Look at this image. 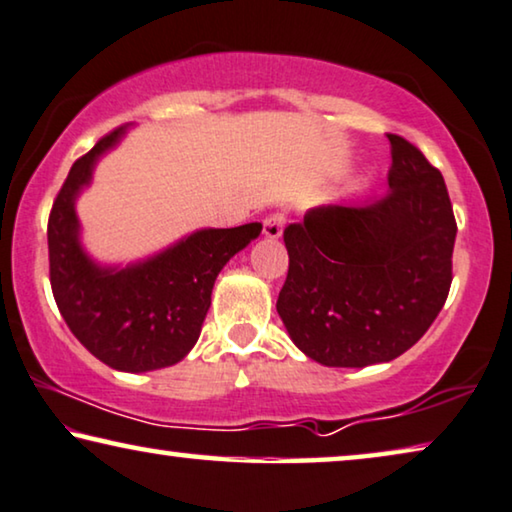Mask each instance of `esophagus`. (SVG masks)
Masks as SVG:
<instances>
[{"mask_svg":"<svg viewBox=\"0 0 512 512\" xmlns=\"http://www.w3.org/2000/svg\"><path fill=\"white\" fill-rule=\"evenodd\" d=\"M283 227H285V215L273 213L264 220L262 232H264L266 239H280V236H283Z\"/></svg>","mask_w":512,"mask_h":512,"instance_id":"esophagus-1","label":"esophagus"}]
</instances>
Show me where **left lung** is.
<instances>
[{
	"instance_id": "left-lung-1",
	"label": "left lung",
	"mask_w": 512,
	"mask_h": 512,
	"mask_svg": "<svg viewBox=\"0 0 512 512\" xmlns=\"http://www.w3.org/2000/svg\"><path fill=\"white\" fill-rule=\"evenodd\" d=\"M385 197L318 206L285 229L290 269L278 315L322 366L392 362L420 341L448 299L457 222L441 171L387 134Z\"/></svg>"
}]
</instances>
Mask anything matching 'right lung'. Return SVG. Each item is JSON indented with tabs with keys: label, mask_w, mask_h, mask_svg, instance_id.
Here are the masks:
<instances>
[{
	"label": "right lung",
	"mask_w": 512,
	"mask_h": 512,
	"mask_svg": "<svg viewBox=\"0 0 512 512\" xmlns=\"http://www.w3.org/2000/svg\"><path fill=\"white\" fill-rule=\"evenodd\" d=\"M118 127L74 162L48 220L50 287L71 334L115 371L174 366L194 348L215 278L255 241L262 225L197 229L169 248L129 264H102L85 250L76 201L97 162L127 134Z\"/></svg>",
	"instance_id": "right-lung-1"
}]
</instances>
